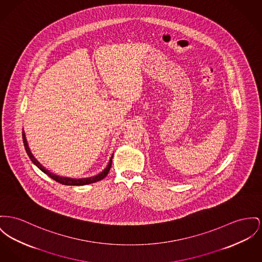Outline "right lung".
I'll list each match as a JSON object with an SVG mask.
<instances>
[{
  "mask_svg": "<svg viewBox=\"0 0 262 262\" xmlns=\"http://www.w3.org/2000/svg\"><path fill=\"white\" fill-rule=\"evenodd\" d=\"M23 142H24V146H25V149H26L27 154L29 155V157L32 160V162L35 164V166H36L40 171H42L45 174H48L50 178H52L53 180L56 181V182L59 183V184H62V185H67V186H84V185H89V184L98 182V181L104 179L105 177L108 174L110 168H111L113 155L110 158L109 163H108V165H107V167L105 168L104 170H103L101 173H99V174H96V176H94V177L82 178V179H72V178H68V177L57 176V174H53L52 172H50L49 170H47V169L35 159V156L32 154L31 149H30L29 144H28V141L26 139L25 131H23Z\"/></svg>",
  "mask_w": 262,
  "mask_h": 262,
  "instance_id": "1",
  "label": "right lung"
}]
</instances>
